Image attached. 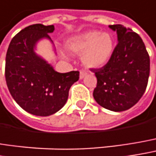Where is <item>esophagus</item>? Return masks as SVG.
<instances>
[{
    "mask_svg": "<svg viewBox=\"0 0 156 156\" xmlns=\"http://www.w3.org/2000/svg\"><path fill=\"white\" fill-rule=\"evenodd\" d=\"M87 71L86 69H81V70H80V75H79V78H85V76L87 75Z\"/></svg>",
    "mask_w": 156,
    "mask_h": 156,
    "instance_id": "esophagus-1",
    "label": "esophagus"
}]
</instances>
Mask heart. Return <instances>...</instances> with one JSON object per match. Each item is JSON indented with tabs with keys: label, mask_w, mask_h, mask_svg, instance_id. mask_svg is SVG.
<instances>
[{
	"label": "heart",
	"mask_w": 156,
	"mask_h": 156,
	"mask_svg": "<svg viewBox=\"0 0 156 156\" xmlns=\"http://www.w3.org/2000/svg\"><path fill=\"white\" fill-rule=\"evenodd\" d=\"M67 48L74 53H82V62L88 68H101L110 61L114 51V41L108 33L91 30L70 38Z\"/></svg>",
	"instance_id": "heart-1"
}]
</instances>
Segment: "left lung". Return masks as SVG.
I'll list each match as a JSON object with an SVG mask.
<instances>
[{
    "instance_id": "8db88e82",
    "label": "left lung",
    "mask_w": 156,
    "mask_h": 156,
    "mask_svg": "<svg viewBox=\"0 0 156 156\" xmlns=\"http://www.w3.org/2000/svg\"><path fill=\"white\" fill-rule=\"evenodd\" d=\"M109 27L117 32L119 42L110 61L91 69L97 78L93 95L102 107L122 112L134 106L146 91L150 58L138 34L120 24Z\"/></svg>"
}]
</instances>
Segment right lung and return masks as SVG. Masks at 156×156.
I'll return each instance as SVG.
<instances>
[{
  "instance_id": "add662e5",
  "label": "right lung",
  "mask_w": 156,
  "mask_h": 156,
  "mask_svg": "<svg viewBox=\"0 0 156 156\" xmlns=\"http://www.w3.org/2000/svg\"><path fill=\"white\" fill-rule=\"evenodd\" d=\"M54 26L35 24L22 29L9 45L5 62V78L9 91L17 104L36 116H49L66 104L70 87L78 81L79 71L56 72L50 64L34 52L36 43Z\"/></svg>"
}]
</instances>
